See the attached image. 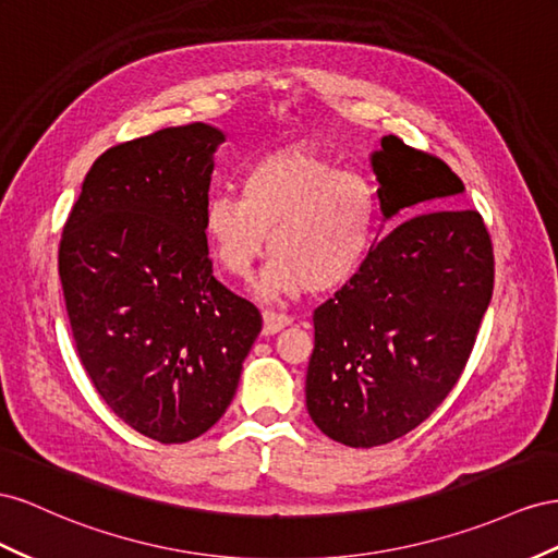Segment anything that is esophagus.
<instances>
[{"label": "esophagus", "mask_w": 558, "mask_h": 558, "mask_svg": "<svg viewBox=\"0 0 558 558\" xmlns=\"http://www.w3.org/2000/svg\"><path fill=\"white\" fill-rule=\"evenodd\" d=\"M291 316H286V314H277V312H265L263 314V333L265 336H275V333H279L281 328H286V326H291Z\"/></svg>", "instance_id": "1"}]
</instances>
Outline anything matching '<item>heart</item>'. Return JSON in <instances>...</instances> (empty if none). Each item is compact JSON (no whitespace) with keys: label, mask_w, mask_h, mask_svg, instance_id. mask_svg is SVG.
Here are the masks:
<instances>
[{"label":"heart","mask_w":558,"mask_h":558,"mask_svg":"<svg viewBox=\"0 0 558 558\" xmlns=\"http://www.w3.org/2000/svg\"><path fill=\"white\" fill-rule=\"evenodd\" d=\"M375 202L368 183L300 147L277 149L242 175V197H208L202 232L225 272L248 279L267 248L275 260L263 295L336 291L371 251Z\"/></svg>","instance_id":"heart-1"}]
</instances>
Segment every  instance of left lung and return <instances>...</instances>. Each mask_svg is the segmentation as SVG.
Segmentation results:
<instances>
[{
	"instance_id": "8db88e82",
	"label": "left lung",
	"mask_w": 558,
	"mask_h": 558,
	"mask_svg": "<svg viewBox=\"0 0 558 558\" xmlns=\"http://www.w3.org/2000/svg\"><path fill=\"white\" fill-rule=\"evenodd\" d=\"M383 220L359 272L314 312L307 411L330 439L373 448L427 420L472 354L493 295V246L462 180L385 135L371 155Z\"/></svg>"
}]
</instances>
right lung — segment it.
I'll return each instance as SVG.
<instances>
[{
	"label": "right lung",
	"instance_id": "add662e5",
	"mask_svg": "<svg viewBox=\"0 0 558 558\" xmlns=\"http://www.w3.org/2000/svg\"><path fill=\"white\" fill-rule=\"evenodd\" d=\"M216 126L161 129L102 153L58 251L82 366L129 427L185 444L228 411L263 328L214 277L202 216Z\"/></svg>",
	"mask_w": 558,
	"mask_h": 558
}]
</instances>
